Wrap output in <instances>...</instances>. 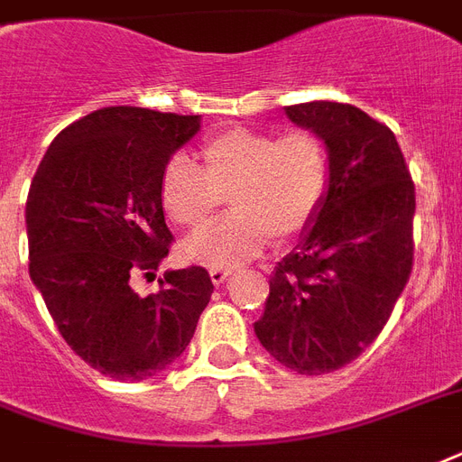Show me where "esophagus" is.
Here are the masks:
<instances>
[{
    "mask_svg": "<svg viewBox=\"0 0 462 462\" xmlns=\"http://www.w3.org/2000/svg\"><path fill=\"white\" fill-rule=\"evenodd\" d=\"M232 273H235V268L213 266V268H210V281H213V285H223V282L230 281Z\"/></svg>",
    "mask_w": 462,
    "mask_h": 462,
    "instance_id": "1",
    "label": "esophagus"
}]
</instances>
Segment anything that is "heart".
I'll return each instance as SVG.
<instances>
[{
  "label": "heart",
  "instance_id": "obj_1",
  "mask_svg": "<svg viewBox=\"0 0 462 462\" xmlns=\"http://www.w3.org/2000/svg\"><path fill=\"white\" fill-rule=\"evenodd\" d=\"M201 167L172 155L160 174V203L170 220L199 230L223 208L235 213L184 245V256L206 266H235L273 239L288 245L314 223L328 194V148L314 132L275 136L230 129L201 143Z\"/></svg>",
  "mask_w": 462,
  "mask_h": 462
}]
</instances>
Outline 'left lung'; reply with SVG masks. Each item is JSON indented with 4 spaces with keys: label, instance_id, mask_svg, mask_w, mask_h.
Returning a JSON list of instances; mask_svg holds the SVG:
<instances>
[{
    "label": "left lung",
    "instance_id": "left-lung-1",
    "mask_svg": "<svg viewBox=\"0 0 462 462\" xmlns=\"http://www.w3.org/2000/svg\"><path fill=\"white\" fill-rule=\"evenodd\" d=\"M328 148L330 184L316 223L275 266L261 345L297 374L319 376L379 337L412 273L415 181L393 132L355 105L285 107Z\"/></svg>",
    "mask_w": 462,
    "mask_h": 462
}]
</instances>
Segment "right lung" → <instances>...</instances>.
<instances>
[{"mask_svg":"<svg viewBox=\"0 0 462 462\" xmlns=\"http://www.w3.org/2000/svg\"><path fill=\"white\" fill-rule=\"evenodd\" d=\"M196 132L199 115L103 107L57 134L31 181V281L69 347L110 379L167 369L210 302L201 266L167 271L155 295L132 290L170 254L160 174Z\"/></svg>","mask_w":462,"mask_h":462,"instance_id":"1","label":"right lung"}]
</instances>
